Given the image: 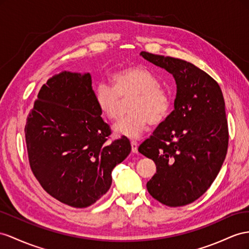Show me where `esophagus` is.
Wrapping results in <instances>:
<instances>
[{
  "mask_svg": "<svg viewBox=\"0 0 249 249\" xmlns=\"http://www.w3.org/2000/svg\"><path fill=\"white\" fill-rule=\"evenodd\" d=\"M130 144H131V150H132V152L133 154H137L138 152V146H139V144H138V142L137 141H130Z\"/></svg>",
  "mask_w": 249,
  "mask_h": 249,
  "instance_id": "obj_1",
  "label": "esophagus"
}]
</instances>
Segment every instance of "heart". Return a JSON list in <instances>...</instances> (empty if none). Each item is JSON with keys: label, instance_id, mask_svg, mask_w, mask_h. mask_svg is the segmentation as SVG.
Listing matches in <instances>:
<instances>
[{"label": "heart", "instance_id": "heart-1", "mask_svg": "<svg viewBox=\"0 0 249 249\" xmlns=\"http://www.w3.org/2000/svg\"><path fill=\"white\" fill-rule=\"evenodd\" d=\"M111 85L101 82L94 88V101L104 117L118 120L122 112V100L131 97L130 113L114 125L119 135L138 138L148 124L159 125L167 118L171 107V95L158 84L149 70L140 66L123 68L110 76Z\"/></svg>", "mask_w": 249, "mask_h": 249}]
</instances>
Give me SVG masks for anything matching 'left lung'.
I'll list each match as a JSON object with an SVG mask.
<instances>
[{
  "label": "left lung",
  "instance_id": "left-lung-1",
  "mask_svg": "<svg viewBox=\"0 0 249 249\" xmlns=\"http://www.w3.org/2000/svg\"><path fill=\"white\" fill-rule=\"evenodd\" d=\"M141 55L173 74L178 88L175 109L139 146L157 166L146 186L164 205H187L206 193L225 160L224 98L216 81L194 64L146 52Z\"/></svg>",
  "mask_w": 249,
  "mask_h": 249
}]
</instances>
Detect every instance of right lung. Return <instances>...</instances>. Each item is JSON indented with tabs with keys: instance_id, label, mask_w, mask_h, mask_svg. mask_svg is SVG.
Instances as JSON below:
<instances>
[{
	"instance_id": "1",
	"label": "right lung",
	"mask_w": 249,
	"mask_h": 249,
	"mask_svg": "<svg viewBox=\"0 0 249 249\" xmlns=\"http://www.w3.org/2000/svg\"><path fill=\"white\" fill-rule=\"evenodd\" d=\"M89 73L63 71L44 84L29 110L25 140L30 169L54 199L85 208L111 185V171L129 155V140H110Z\"/></svg>"
}]
</instances>
